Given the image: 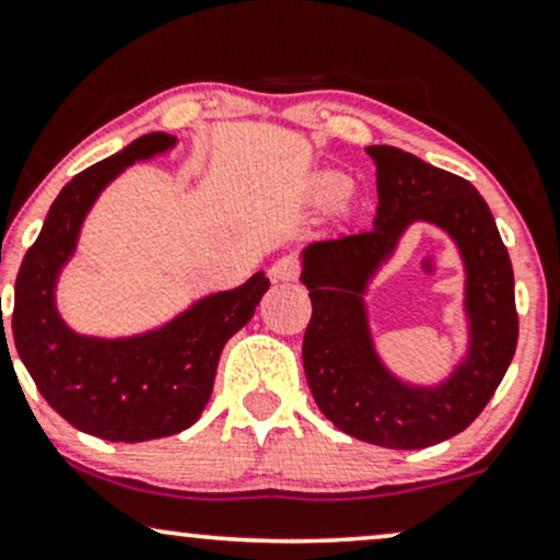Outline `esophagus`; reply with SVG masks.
<instances>
[{
	"mask_svg": "<svg viewBox=\"0 0 560 560\" xmlns=\"http://www.w3.org/2000/svg\"><path fill=\"white\" fill-rule=\"evenodd\" d=\"M268 276H271V281H296V276H300V264H296V258L284 256L273 260V266L268 268Z\"/></svg>",
	"mask_w": 560,
	"mask_h": 560,
	"instance_id": "1",
	"label": "esophagus"
}]
</instances>
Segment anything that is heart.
<instances>
[{
  "label": "heart",
  "mask_w": 560,
  "mask_h": 560,
  "mask_svg": "<svg viewBox=\"0 0 560 560\" xmlns=\"http://www.w3.org/2000/svg\"><path fill=\"white\" fill-rule=\"evenodd\" d=\"M307 194L317 203H330L346 194V178L338 173H317L315 178L310 180Z\"/></svg>",
  "instance_id": "1"
}]
</instances>
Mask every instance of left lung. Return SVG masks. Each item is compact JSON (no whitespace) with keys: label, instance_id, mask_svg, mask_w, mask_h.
<instances>
[{"label":"left lung","instance_id":"1","mask_svg":"<svg viewBox=\"0 0 560 560\" xmlns=\"http://www.w3.org/2000/svg\"><path fill=\"white\" fill-rule=\"evenodd\" d=\"M366 154L377 165L374 228L302 253L313 300L304 374L332 427L380 447L421 450L468 429L504 380L520 336L514 271L491 209L468 180L398 147H366ZM413 221L447 231L466 264L469 357L436 388L408 386L381 364L363 304L365 284Z\"/></svg>","mask_w":560,"mask_h":560}]
</instances>
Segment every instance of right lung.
I'll return each mask as SVG.
<instances>
[{
    "mask_svg": "<svg viewBox=\"0 0 560 560\" xmlns=\"http://www.w3.org/2000/svg\"><path fill=\"white\" fill-rule=\"evenodd\" d=\"M175 141L162 131L147 133L69 180L15 281L12 336L35 387L74 429L108 442H147L196 423L211 398L219 353L268 289L258 271L243 287L203 296L162 328L131 338L80 336L61 320L56 279L72 258L95 198L133 162L154 158Z\"/></svg>",
    "mask_w": 560,
    "mask_h": 560,
    "instance_id": "obj_1",
    "label": "right lung"
}]
</instances>
